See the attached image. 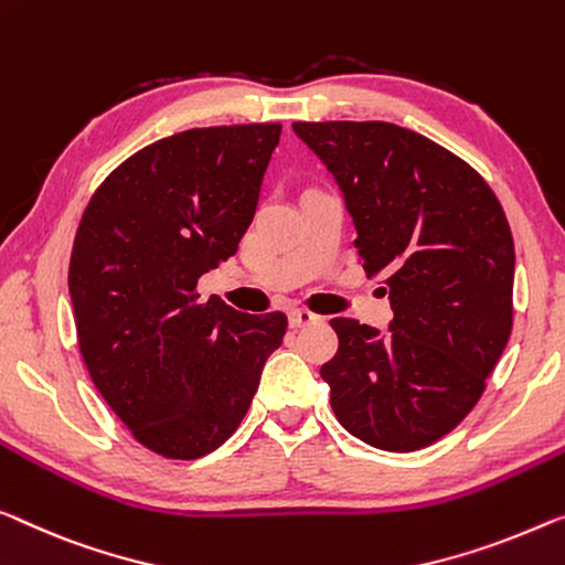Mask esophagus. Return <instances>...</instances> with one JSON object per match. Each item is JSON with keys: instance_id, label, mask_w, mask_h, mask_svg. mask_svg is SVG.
<instances>
[{"instance_id": "1", "label": "esophagus", "mask_w": 565, "mask_h": 565, "mask_svg": "<svg viewBox=\"0 0 565 565\" xmlns=\"http://www.w3.org/2000/svg\"><path fill=\"white\" fill-rule=\"evenodd\" d=\"M315 322H319V317L311 315V311H307V309L289 311V324L294 327V330H299V327H307V324H315Z\"/></svg>"}]
</instances>
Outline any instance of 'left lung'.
I'll return each instance as SVG.
<instances>
[{
    "mask_svg": "<svg viewBox=\"0 0 565 565\" xmlns=\"http://www.w3.org/2000/svg\"><path fill=\"white\" fill-rule=\"evenodd\" d=\"M355 223L388 332L337 317L322 381L340 424L375 449L416 451L459 426L512 330L515 246L500 200L449 149L385 121H297Z\"/></svg>",
    "mask_w": 565,
    "mask_h": 565,
    "instance_id": "8db88e82",
    "label": "left lung"
}]
</instances>
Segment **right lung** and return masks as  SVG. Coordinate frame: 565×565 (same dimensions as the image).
<instances>
[{"label":"right lung","instance_id":"add662e5","mask_svg":"<svg viewBox=\"0 0 565 565\" xmlns=\"http://www.w3.org/2000/svg\"><path fill=\"white\" fill-rule=\"evenodd\" d=\"M281 124L190 129L106 177L75 233L67 289L90 381L134 439L200 459L238 428L286 332L198 281L238 250Z\"/></svg>","mask_w":565,"mask_h":565}]
</instances>
